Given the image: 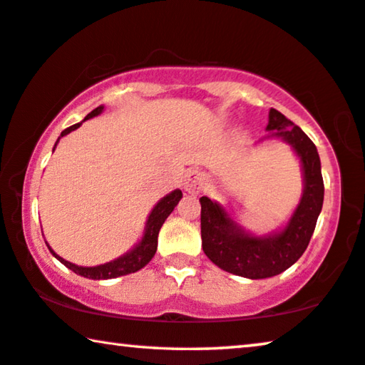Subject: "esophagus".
<instances>
[{
  "label": "esophagus",
  "mask_w": 365,
  "mask_h": 365,
  "mask_svg": "<svg viewBox=\"0 0 365 365\" xmlns=\"http://www.w3.org/2000/svg\"><path fill=\"white\" fill-rule=\"evenodd\" d=\"M205 173L198 170H190L183 177V188L188 193H198L205 187Z\"/></svg>",
  "instance_id": "obj_1"
}]
</instances>
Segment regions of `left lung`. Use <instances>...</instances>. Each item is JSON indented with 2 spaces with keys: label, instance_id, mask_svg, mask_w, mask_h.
<instances>
[{
  "label": "left lung",
  "instance_id": "obj_1",
  "mask_svg": "<svg viewBox=\"0 0 365 365\" xmlns=\"http://www.w3.org/2000/svg\"><path fill=\"white\" fill-rule=\"evenodd\" d=\"M267 130L292 144L302 159L304 190L298 208L280 235L254 237L239 230L226 211L201 197V246L211 262L246 279L279 275L302 257L323 208L324 183L317 145L303 130L272 108Z\"/></svg>",
  "mask_w": 365,
  "mask_h": 365
}]
</instances>
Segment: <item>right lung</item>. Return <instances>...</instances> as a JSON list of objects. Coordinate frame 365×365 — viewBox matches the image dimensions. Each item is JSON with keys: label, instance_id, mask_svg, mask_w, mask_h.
<instances>
[{"label": "right lung", "instance_id": "1", "mask_svg": "<svg viewBox=\"0 0 365 365\" xmlns=\"http://www.w3.org/2000/svg\"><path fill=\"white\" fill-rule=\"evenodd\" d=\"M101 111H103V106H98L85 119L93 118V116H96V114H100ZM80 124L81 123H77V124H73V126L63 129L61 138H63L65 134H68L70 130L77 129ZM58 139H57V143H58ZM57 143H56V145H57ZM180 198H182L180 190H175V192H172L170 195H167V197L162 198L159 203L155 205V208L152 210V213L149 215L148 226H145V235L143 237V241H140L138 246L133 249V251L128 252L126 255H123V257L113 260V262L98 265V267H80V265H75L72 262H68V260L62 259L61 255H57L51 247H48V251L56 255V257L61 260L65 267H68L70 270H73L75 274H78L81 277H86V279L106 280V279H116V277L133 274V272H138L143 269L144 265H148L149 260L154 257V254L157 251V236H159L160 227H162V225H164V221L167 220V216L170 215L173 208L178 205Z\"/></svg>", "mask_w": 365, "mask_h": 365}]
</instances>
